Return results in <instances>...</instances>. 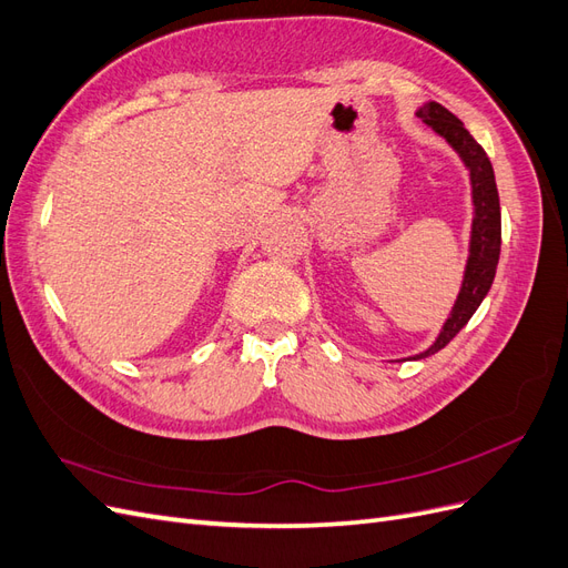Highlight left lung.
I'll return each mask as SVG.
<instances>
[{
	"instance_id": "obj_1",
	"label": "left lung",
	"mask_w": 568,
	"mask_h": 568,
	"mask_svg": "<svg viewBox=\"0 0 568 568\" xmlns=\"http://www.w3.org/2000/svg\"><path fill=\"white\" fill-rule=\"evenodd\" d=\"M416 116L428 128L445 138L452 150L459 154L464 166L471 178V197H474V223H471V242H468V258L464 268L462 290L457 295L455 306L445 321L440 335L435 343L409 359H424L435 352H440L452 337H455L466 323L476 314L480 302L488 295V290L495 281V271L499 262V245H501V216H499V194L495 185V171L488 154L480 144L466 131L464 123L447 111L443 104L426 102L416 111Z\"/></svg>"
}]
</instances>
